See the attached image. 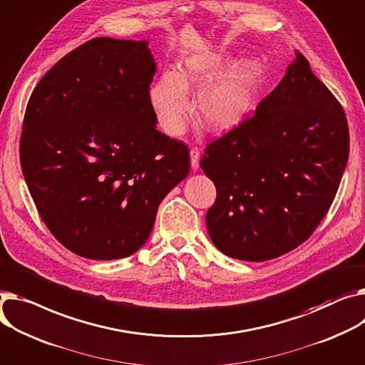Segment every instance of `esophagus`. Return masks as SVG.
<instances>
[{
	"instance_id": "1",
	"label": "esophagus",
	"mask_w": 365,
	"mask_h": 365,
	"mask_svg": "<svg viewBox=\"0 0 365 365\" xmlns=\"http://www.w3.org/2000/svg\"><path fill=\"white\" fill-rule=\"evenodd\" d=\"M190 167L193 170H198L200 167V150L195 148H190Z\"/></svg>"
}]
</instances>
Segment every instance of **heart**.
<instances>
[{
  "label": "heart",
  "instance_id": "b5f03b06",
  "mask_svg": "<svg viewBox=\"0 0 365 365\" xmlns=\"http://www.w3.org/2000/svg\"><path fill=\"white\" fill-rule=\"evenodd\" d=\"M227 64L218 54L189 56L176 73L165 71L153 83L150 101L168 135L178 136L186 128L192 110L189 92L200 93V118L211 132H230L251 115L262 88V64L245 58L226 70Z\"/></svg>",
  "mask_w": 365,
  "mask_h": 365
}]
</instances>
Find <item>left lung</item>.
Instances as JSON below:
<instances>
[{"label":"left lung","mask_w":365,"mask_h":365,"mask_svg":"<svg viewBox=\"0 0 365 365\" xmlns=\"http://www.w3.org/2000/svg\"><path fill=\"white\" fill-rule=\"evenodd\" d=\"M348 157L345 111L297 53L254 115L205 148L201 167L217 190L207 211L212 244L257 262L295 250L327 214Z\"/></svg>","instance_id":"obj_1"}]
</instances>
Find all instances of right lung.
<instances>
[{
  "mask_svg": "<svg viewBox=\"0 0 365 365\" xmlns=\"http://www.w3.org/2000/svg\"><path fill=\"white\" fill-rule=\"evenodd\" d=\"M148 41L91 39L45 73L24 113L20 163L45 226L89 259L135 254L190 168L157 130Z\"/></svg>",
  "mask_w": 365,
  "mask_h": 365,
  "instance_id": "add662e5",
  "label": "right lung"
}]
</instances>
